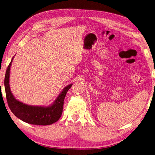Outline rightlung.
Wrapping results in <instances>:
<instances>
[{"label":"right lung","instance_id":"1","mask_svg":"<svg viewBox=\"0 0 155 155\" xmlns=\"http://www.w3.org/2000/svg\"><path fill=\"white\" fill-rule=\"evenodd\" d=\"M12 60L13 58L7 67L4 79L6 99L11 112L21 120L31 124L47 126L57 122L62 114L65 95L72 84H71L66 86L57 97L54 104L50 107H35L26 105L14 98L10 90L9 73Z\"/></svg>","mask_w":155,"mask_h":155}]
</instances>
